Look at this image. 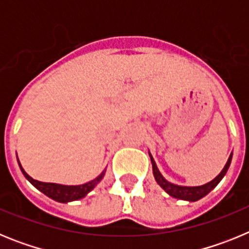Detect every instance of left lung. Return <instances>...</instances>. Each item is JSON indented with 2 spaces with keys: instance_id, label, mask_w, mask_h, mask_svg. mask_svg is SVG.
Listing matches in <instances>:
<instances>
[{
  "instance_id": "obj_1",
  "label": "left lung",
  "mask_w": 249,
  "mask_h": 249,
  "mask_svg": "<svg viewBox=\"0 0 249 249\" xmlns=\"http://www.w3.org/2000/svg\"><path fill=\"white\" fill-rule=\"evenodd\" d=\"M149 153V152H148ZM149 157H151V162H152V171H153V176H155V179L158 184L160 186V188H163L164 192L168 193L171 197L173 198H177V199H183V201H188V202H196L198 201V199L203 198L204 196H207L211 191L214 188L219 182L222 181V178L226 176L227 173L228 168L231 166V162H232V157H233V152L228 157L227 163L226 166L223 167V169L221 171L217 177L214 179H212L211 182L206 184H202V186H179V184H175V183H171L166 179V178L162 176V173L160 172V169H158L157 164H156L155 160L152 157V155L149 153Z\"/></svg>"
}]
</instances>
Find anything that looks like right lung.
I'll return each mask as SVG.
<instances>
[{"instance_id":"add662e5","label":"right lung","mask_w":249,"mask_h":249,"mask_svg":"<svg viewBox=\"0 0 249 249\" xmlns=\"http://www.w3.org/2000/svg\"><path fill=\"white\" fill-rule=\"evenodd\" d=\"M17 162H18V166L21 168L22 173L26 177L28 182L31 184H34L37 190L41 191L43 195H46L47 197H50L51 199H53L56 202H61V203H68V202L77 201V199H81L83 197L89 195L94 187L97 186L102 178L105 177L106 168L103 169L102 173H101L98 177H96L92 181L87 182V183L83 184H77V186H66V184H59V183H47V182H39L37 179H34V178L28 176L27 173L25 172V169L22 168L21 163H19L18 157H17Z\"/></svg>"}]
</instances>
